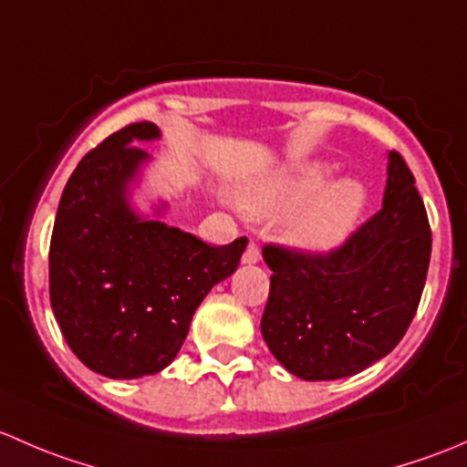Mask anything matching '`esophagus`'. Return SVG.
Instances as JSON below:
<instances>
[{
  "instance_id": "obj_1",
  "label": "esophagus",
  "mask_w": 467,
  "mask_h": 467,
  "mask_svg": "<svg viewBox=\"0 0 467 467\" xmlns=\"http://www.w3.org/2000/svg\"><path fill=\"white\" fill-rule=\"evenodd\" d=\"M258 261H261V249H258V244L252 240V243L247 244V249H244L243 263L244 265H254V263H258Z\"/></svg>"
}]
</instances>
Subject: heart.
<instances>
[{
    "label": "heart",
    "mask_w": 467,
    "mask_h": 467,
    "mask_svg": "<svg viewBox=\"0 0 467 467\" xmlns=\"http://www.w3.org/2000/svg\"><path fill=\"white\" fill-rule=\"evenodd\" d=\"M330 177L328 163H295L249 184L244 206L261 218H278L306 203L287 220V243L306 252H330L353 234L367 206V189L359 182L339 180L326 187Z\"/></svg>",
    "instance_id": "b5f03b06"
}]
</instances>
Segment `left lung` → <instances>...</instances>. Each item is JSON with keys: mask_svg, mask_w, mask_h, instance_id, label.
I'll return each mask as SVG.
<instances>
[{"mask_svg": "<svg viewBox=\"0 0 467 467\" xmlns=\"http://www.w3.org/2000/svg\"><path fill=\"white\" fill-rule=\"evenodd\" d=\"M410 166L389 152L382 209L328 254L267 244L261 333L301 379L355 376L405 337L425 287L431 229Z\"/></svg>", "mask_w": 467, "mask_h": 467, "instance_id": "8db88e82", "label": "left lung"}]
</instances>
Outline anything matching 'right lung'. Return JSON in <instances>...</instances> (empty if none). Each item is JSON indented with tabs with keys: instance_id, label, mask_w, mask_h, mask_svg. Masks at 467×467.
Returning a JSON list of instances; mask_svg holds the SVG:
<instances>
[{
	"instance_id": "1",
	"label": "right lung",
	"mask_w": 467,
	"mask_h": 467,
	"mask_svg": "<svg viewBox=\"0 0 467 467\" xmlns=\"http://www.w3.org/2000/svg\"><path fill=\"white\" fill-rule=\"evenodd\" d=\"M152 139L155 123H130L88 152L62 191L51 235L57 326L85 367L112 379L166 368L202 299L232 276L247 247V238L211 247L130 206V184L150 160L137 143Z\"/></svg>"
}]
</instances>
